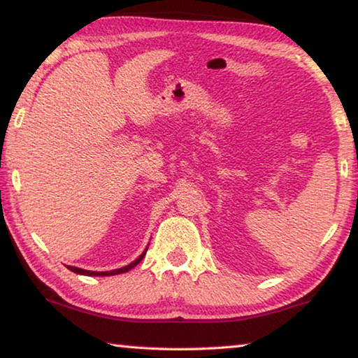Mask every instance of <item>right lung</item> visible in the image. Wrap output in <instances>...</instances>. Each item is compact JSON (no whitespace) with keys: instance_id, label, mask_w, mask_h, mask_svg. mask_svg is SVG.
<instances>
[{"instance_id":"obj_1","label":"right lung","mask_w":358,"mask_h":358,"mask_svg":"<svg viewBox=\"0 0 358 358\" xmlns=\"http://www.w3.org/2000/svg\"><path fill=\"white\" fill-rule=\"evenodd\" d=\"M145 254H147V251L142 252L141 256H138L134 262L123 266V268H118V270H112V271H90V270H82V268H77V266H68V268L71 271H74V273H78V275H87V276H112V275H120V273H126V271H129L131 268H134V266L141 262V260L143 259Z\"/></svg>"}]
</instances>
